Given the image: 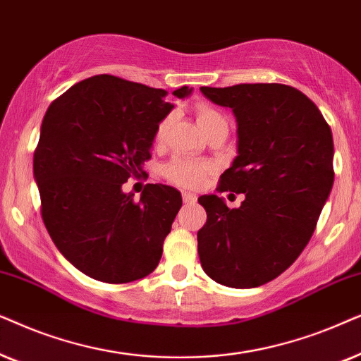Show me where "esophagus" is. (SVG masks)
Listing matches in <instances>:
<instances>
[{
  "mask_svg": "<svg viewBox=\"0 0 361 361\" xmlns=\"http://www.w3.org/2000/svg\"><path fill=\"white\" fill-rule=\"evenodd\" d=\"M181 196H183V201L186 204H191V203H195V201H196V196L193 193H188V191H183Z\"/></svg>",
  "mask_w": 361,
  "mask_h": 361,
  "instance_id": "34e87169",
  "label": "esophagus"
}]
</instances>
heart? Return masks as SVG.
Here are the masks:
<instances>
[{"instance_id":"obj_1","label":"heart","mask_w":361,"mask_h":361,"mask_svg":"<svg viewBox=\"0 0 361 361\" xmlns=\"http://www.w3.org/2000/svg\"><path fill=\"white\" fill-rule=\"evenodd\" d=\"M196 120H198V125L201 130L206 132L209 130L211 127L219 123H226L224 115L216 110L211 105L201 104L196 107ZM171 125V117H165L160 123L157 125L155 130V142H163L165 140L168 128ZM213 170L211 163L203 161V160H191V158H173L170 163H166L165 168H163V176L166 178L168 181L173 185L185 186V188H196L203 183L206 175Z\"/></svg>"}]
</instances>
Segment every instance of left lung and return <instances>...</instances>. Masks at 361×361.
I'll return each instance as SVG.
<instances>
[{
  "label": "left lung",
  "mask_w": 361,
  "mask_h": 361,
  "mask_svg": "<svg viewBox=\"0 0 361 361\" xmlns=\"http://www.w3.org/2000/svg\"><path fill=\"white\" fill-rule=\"evenodd\" d=\"M229 107L238 123V157L219 191L244 193L239 208L200 196L208 219L198 231L203 271L218 284L251 289L290 267L314 234L334 186V138L317 105L290 85L201 87Z\"/></svg>",
  "instance_id": "obj_1"
}]
</instances>
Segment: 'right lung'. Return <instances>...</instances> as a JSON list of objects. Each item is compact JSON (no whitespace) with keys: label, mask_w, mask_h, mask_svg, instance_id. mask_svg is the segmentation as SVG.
Here are the masks:
<instances>
[{"label":"right lung","mask_w":361,"mask_h":361,"mask_svg":"<svg viewBox=\"0 0 361 361\" xmlns=\"http://www.w3.org/2000/svg\"><path fill=\"white\" fill-rule=\"evenodd\" d=\"M166 94L100 74L72 85L42 118L32 160L42 221L62 256L95 281L125 284L155 271L181 208L171 186L148 183L140 201L122 190L145 175L157 125L175 107Z\"/></svg>","instance_id":"obj_1"}]
</instances>
